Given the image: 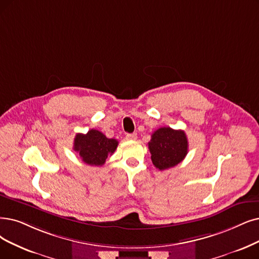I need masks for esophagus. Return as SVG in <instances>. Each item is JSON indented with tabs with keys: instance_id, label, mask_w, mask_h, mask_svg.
<instances>
[{
	"instance_id": "1",
	"label": "esophagus",
	"mask_w": 259,
	"mask_h": 259,
	"mask_svg": "<svg viewBox=\"0 0 259 259\" xmlns=\"http://www.w3.org/2000/svg\"><path fill=\"white\" fill-rule=\"evenodd\" d=\"M126 139H127V140H136V139H137V134H136V133L127 134V135H126Z\"/></svg>"
}]
</instances>
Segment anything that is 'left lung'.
<instances>
[{
  "label": "left lung",
  "instance_id": "obj_1",
  "mask_svg": "<svg viewBox=\"0 0 259 259\" xmlns=\"http://www.w3.org/2000/svg\"><path fill=\"white\" fill-rule=\"evenodd\" d=\"M148 144L152 162L160 171L175 167L188 153V139L182 130L160 127Z\"/></svg>",
  "mask_w": 259,
  "mask_h": 259
}]
</instances>
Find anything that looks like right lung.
<instances>
[{"label": "right lung", "instance_id": "1", "mask_svg": "<svg viewBox=\"0 0 259 259\" xmlns=\"http://www.w3.org/2000/svg\"><path fill=\"white\" fill-rule=\"evenodd\" d=\"M118 143V140L107 138L98 130H90L87 134H76L73 150L85 163L103 165L109 155L116 151Z\"/></svg>", "mask_w": 259, "mask_h": 259}]
</instances>
